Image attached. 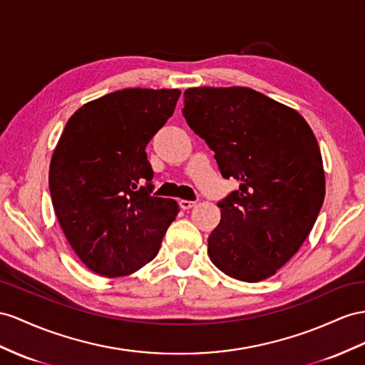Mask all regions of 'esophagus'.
Wrapping results in <instances>:
<instances>
[{
  "label": "esophagus",
  "instance_id": "obj_1",
  "mask_svg": "<svg viewBox=\"0 0 365 365\" xmlns=\"http://www.w3.org/2000/svg\"><path fill=\"white\" fill-rule=\"evenodd\" d=\"M180 208L182 210H191L194 205H195V202H192V200H180Z\"/></svg>",
  "mask_w": 365,
  "mask_h": 365
}]
</instances>
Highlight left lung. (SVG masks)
Wrapping results in <instances>:
<instances>
[{
  "label": "left lung",
  "instance_id": "obj_1",
  "mask_svg": "<svg viewBox=\"0 0 365 365\" xmlns=\"http://www.w3.org/2000/svg\"><path fill=\"white\" fill-rule=\"evenodd\" d=\"M186 123L214 151L239 190L222 199L208 237L211 262L230 277L259 282L301 248L321 211L319 145L294 109L250 88L186 89Z\"/></svg>",
  "mask_w": 365,
  "mask_h": 365
}]
</instances>
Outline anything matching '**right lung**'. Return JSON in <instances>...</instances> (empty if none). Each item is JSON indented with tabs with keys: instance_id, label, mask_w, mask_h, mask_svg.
Here are the masks:
<instances>
[{
	"instance_id": "add662e5",
	"label": "right lung",
	"mask_w": 365,
	"mask_h": 365,
	"mask_svg": "<svg viewBox=\"0 0 365 365\" xmlns=\"http://www.w3.org/2000/svg\"><path fill=\"white\" fill-rule=\"evenodd\" d=\"M179 89L130 88L83 105L55 148L49 190L72 250L93 273L128 276L157 256L179 207L151 195L146 145L173 115Z\"/></svg>"
}]
</instances>
